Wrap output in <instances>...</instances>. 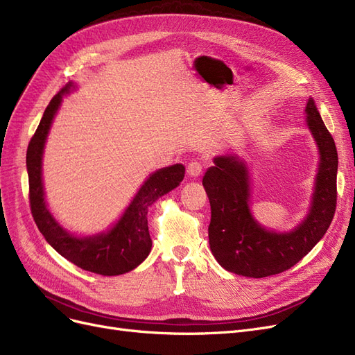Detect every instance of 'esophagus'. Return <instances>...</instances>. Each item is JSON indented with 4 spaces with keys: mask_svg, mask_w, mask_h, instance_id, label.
<instances>
[{
    "mask_svg": "<svg viewBox=\"0 0 355 355\" xmlns=\"http://www.w3.org/2000/svg\"><path fill=\"white\" fill-rule=\"evenodd\" d=\"M203 168H205V165L200 161H191L187 165V173L190 177H199L203 173Z\"/></svg>",
    "mask_w": 355,
    "mask_h": 355,
    "instance_id": "obj_1",
    "label": "esophagus"
}]
</instances>
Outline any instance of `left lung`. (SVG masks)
Here are the masks:
<instances>
[{
	"label": "left lung",
	"instance_id": "8db88e82",
	"mask_svg": "<svg viewBox=\"0 0 355 355\" xmlns=\"http://www.w3.org/2000/svg\"><path fill=\"white\" fill-rule=\"evenodd\" d=\"M306 123L320 148V168L311 211L291 233L259 227L249 212V175L234 156H218L203 177L211 203L209 245L225 270L246 277H267L300 262L324 236L336 209L338 152L314 100L306 103Z\"/></svg>",
	"mask_w": 355,
	"mask_h": 355
}]
</instances>
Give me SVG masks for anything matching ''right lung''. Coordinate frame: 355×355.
Masks as SVG:
<instances>
[{
    "label": "right lung",
    "instance_id": "obj_1",
    "mask_svg": "<svg viewBox=\"0 0 355 355\" xmlns=\"http://www.w3.org/2000/svg\"><path fill=\"white\" fill-rule=\"evenodd\" d=\"M71 87L72 84H67L51 98L28 146L26 166L31 212L45 240L67 261L73 262L79 268L101 276H118L134 270L147 258L152 249V239L147 227L148 207L157 198L180 184L184 178L186 168L177 164L159 169L148 177L122 218L109 233L85 239H78L66 233L45 207L41 159L51 121L60 106L62 96Z\"/></svg>",
    "mask_w": 355,
    "mask_h": 355
}]
</instances>
